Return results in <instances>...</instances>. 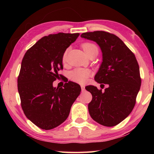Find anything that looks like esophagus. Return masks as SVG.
I'll return each mask as SVG.
<instances>
[{
    "label": "esophagus",
    "mask_w": 154,
    "mask_h": 154,
    "mask_svg": "<svg viewBox=\"0 0 154 154\" xmlns=\"http://www.w3.org/2000/svg\"><path fill=\"white\" fill-rule=\"evenodd\" d=\"M81 88H82V91H85V85H81Z\"/></svg>",
    "instance_id": "esophagus-1"
}]
</instances>
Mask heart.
Returning a JSON list of instances; mask_svg holds the SVG:
<instances>
[{"mask_svg":"<svg viewBox=\"0 0 154 154\" xmlns=\"http://www.w3.org/2000/svg\"><path fill=\"white\" fill-rule=\"evenodd\" d=\"M82 48L83 51H85V54L89 53L93 50H97L98 48L94 44L91 43H85L82 44ZM67 50L64 52L63 57H62V61L65 62L66 59ZM92 71L89 69H84V68H77L74 69L70 72V78L75 82L79 83H85L87 82L88 78L92 76Z\"/></svg>","mask_w":154,"mask_h":154,"instance_id":"heart-1","label":"heart"}]
</instances>
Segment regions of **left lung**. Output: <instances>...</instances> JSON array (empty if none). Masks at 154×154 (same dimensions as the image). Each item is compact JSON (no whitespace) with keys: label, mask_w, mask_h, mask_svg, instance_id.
I'll use <instances>...</instances> for the list:
<instances>
[{"label":"left lung","mask_w":154,"mask_h":154,"mask_svg":"<svg viewBox=\"0 0 154 154\" xmlns=\"http://www.w3.org/2000/svg\"><path fill=\"white\" fill-rule=\"evenodd\" d=\"M81 37L100 47L103 62L94 77L98 83L108 84L105 92L94 85L85 87L92 95L88 104L91 118L103 126H116L133 109L141 79L134 54L120 38L105 31L84 32Z\"/></svg>","instance_id":"8db88e82"}]
</instances>
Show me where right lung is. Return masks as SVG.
Returning <instances> with one entry per match:
<instances>
[{"instance_id":"add662e5","label":"right lung","mask_w":154,"mask_h":154,"mask_svg":"<svg viewBox=\"0 0 154 154\" xmlns=\"http://www.w3.org/2000/svg\"><path fill=\"white\" fill-rule=\"evenodd\" d=\"M79 33L60 32L38 40L26 52L17 78L21 105L26 118L36 126L51 130L69 116L71 106L80 94L81 87L69 82L63 88L53 82L61 75L62 57Z\"/></svg>"}]
</instances>
